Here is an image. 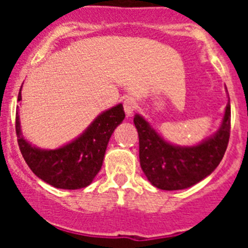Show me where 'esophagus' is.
<instances>
[{
	"instance_id": "34e87169",
	"label": "esophagus",
	"mask_w": 248,
	"mask_h": 248,
	"mask_svg": "<svg viewBox=\"0 0 248 248\" xmlns=\"http://www.w3.org/2000/svg\"><path fill=\"white\" fill-rule=\"evenodd\" d=\"M137 107L138 104L137 102H135L134 98H126V99L124 100V110H125L128 117H131V115H133V113H134V110L137 109Z\"/></svg>"
}]
</instances>
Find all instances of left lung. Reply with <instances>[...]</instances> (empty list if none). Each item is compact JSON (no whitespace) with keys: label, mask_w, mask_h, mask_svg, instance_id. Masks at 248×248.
Returning <instances> with one entry per match:
<instances>
[{"label":"left lung","mask_w":248,"mask_h":248,"mask_svg":"<svg viewBox=\"0 0 248 248\" xmlns=\"http://www.w3.org/2000/svg\"><path fill=\"white\" fill-rule=\"evenodd\" d=\"M139 134V159L146 179L160 190H183L200 183L217 168L230 139V98L220 129L214 135L191 146L169 143L146 122L135 114Z\"/></svg>","instance_id":"left-lung-1"}]
</instances>
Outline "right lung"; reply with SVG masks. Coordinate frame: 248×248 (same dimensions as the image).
<instances>
[{
	"label": "right lung",
	"instance_id": "obj_1",
	"mask_svg": "<svg viewBox=\"0 0 248 248\" xmlns=\"http://www.w3.org/2000/svg\"><path fill=\"white\" fill-rule=\"evenodd\" d=\"M22 100L21 89L18 102ZM18 109L16 134L19 150L27 165L45 183L57 189L77 190L91 185L100 171L113 131L125 118L123 104L99 114L91 125L69 143L57 149H41L28 143L22 135Z\"/></svg>",
	"mask_w": 248,
	"mask_h": 248
}]
</instances>
